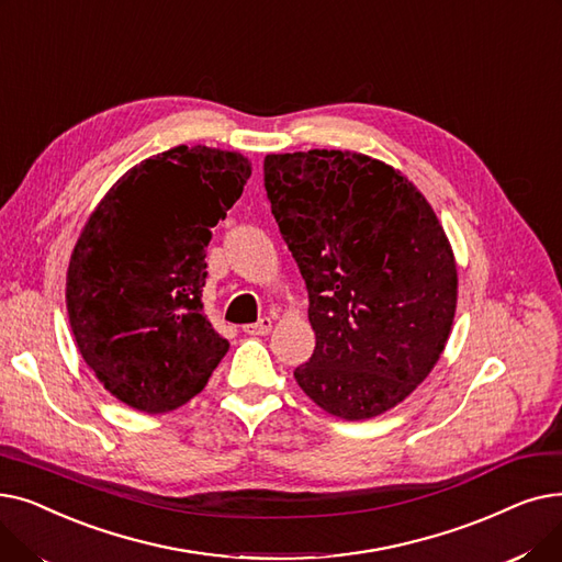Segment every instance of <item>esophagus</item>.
Listing matches in <instances>:
<instances>
[{"label":"esophagus","instance_id":"esophagus-1","mask_svg":"<svg viewBox=\"0 0 562 562\" xmlns=\"http://www.w3.org/2000/svg\"><path fill=\"white\" fill-rule=\"evenodd\" d=\"M243 331L245 334H249V336H267L272 331V319L270 317H260L258 323H254V325H245L243 327Z\"/></svg>","mask_w":562,"mask_h":562}]
</instances>
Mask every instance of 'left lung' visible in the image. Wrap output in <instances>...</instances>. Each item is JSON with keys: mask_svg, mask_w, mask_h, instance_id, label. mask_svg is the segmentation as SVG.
<instances>
[{"mask_svg": "<svg viewBox=\"0 0 562 562\" xmlns=\"http://www.w3.org/2000/svg\"><path fill=\"white\" fill-rule=\"evenodd\" d=\"M262 173L308 290L315 350L295 380L331 416H380L430 375L456 317L458 267L435 210L361 153L267 155Z\"/></svg>", "mask_w": 562, "mask_h": 562, "instance_id": "8db88e82", "label": "left lung"}]
</instances>
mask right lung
I'll list each match as a JSON object with an SVG mask.
<instances>
[{"mask_svg":"<svg viewBox=\"0 0 562 562\" xmlns=\"http://www.w3.org/2000/svg\"><path fill=\"white\" fill-rule=\"evenodd\" d=\"M249 176L239 153L171 148L132 167L79 235L66 281L70 327L87 366L127 407L178 409L228 352L203 313L205 247Z\"/></svg>","mask_w":562,"mask_h":562,"instance_id":"add662e5","label":"right lung"}]
</instances>
